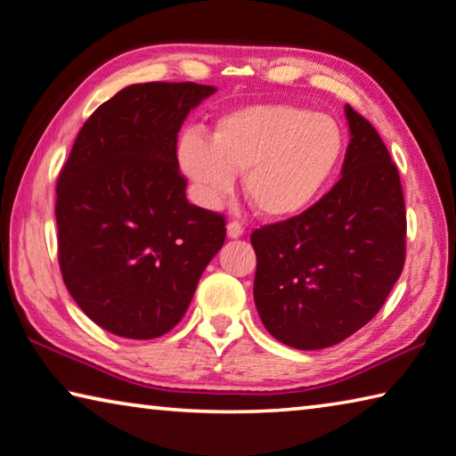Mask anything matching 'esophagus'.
<instances>
[{"instance_id": "obj_1", "label": "esophagus", "mask_w": 456, "mask_h": 456, "mask_svg": "<svg viewBox=\"0 0 456 456\" xmlns=\"http://www.w3.org/2000/svg\"><path fill=\"white\" fill-rule=\"evenodd\" d=\"M243 235V227L240 225V223H229L227 225V237L229 240H237V237Z\"/></svg>"}]
</instances>
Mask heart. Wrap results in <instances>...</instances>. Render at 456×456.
Returning <instances> with one entry per match:
<instances>
[{"mask_svg": "<svg viewBox=\"0 0 456 456\" xmlns=\"http://www.w3.org/2000/svg\"><path fill=\"white\" fill-rule=\"evenodd\" d=\"M343 154L341 127L329 115L267 103L235 110L216 121L211 142L186 134L178 143L180 168L205 207L243 192L265 219L284 221L319 199Z\"/></svg>", "mask_w": 456, "mask_h": 456, "instance_id": "b5f03b06", "label": "heart"}]
</instances>
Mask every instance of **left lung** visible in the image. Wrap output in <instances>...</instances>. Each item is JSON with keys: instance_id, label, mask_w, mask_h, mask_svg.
<instances>
[{"instance_id": "1", "label": "left lung", "mask_w": 456, "mask_h": 456, "mask_svg": "<svg viewBox=\"0 0 456 456\" xmlns=\"http://www.w3.org/2000/svg\"><path fill=\"white\" fill-rule=\"evenodd\" d=\"M345 118L341 180L302 215L251 233L259 319L273 338L302 351L337 345L365 327L406 257L397 168L370 121L349 105Z\"/></svg>"}]
</instances>
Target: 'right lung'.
<instances>
[{
	"label": "right lung",
	"instance_id": "obj_1",
	"mask_svg": "<svg viewBox=\"0 0 456 456\" xmlns=\"http://www.w3.org/2000/svg\"><path fill=\"white\" fill-rule=\"evenodd\" d=\"M216 89L129 85L85 121L56 184L62 280L83 313L118 337H162L189 308L225 243L221 215L191 205L176 143Z\"/></svg>",
	"mask_w": 456,
	"mask_h": 456
}]
</instances>
